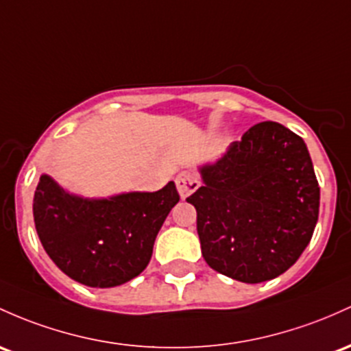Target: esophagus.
<instances>
[{
  "label": "esophagus",
  "instance_id": "esophagus-1",
  "mask_svg": "<svg viewBox=\"0 0 351 351\" xmlns=\"http://www.w3.org/2000/svg\"><path fill=\"white\" fill-rule=\"evenodd\" d=\"M199 186V178L198 175L193 171H182L176 176V188H178V193L182 198H186L193 191L198 190Z\"/></svg>",
  "mask_w": 351,
  "mask_h": 351
}]
</instances>
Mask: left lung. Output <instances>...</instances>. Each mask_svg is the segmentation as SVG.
Here are the masks:
<instances>
[{"instance_id": "left-lung-1", "label": "left lung", "mask_w": 351, "mask_h": 351, "mask_svg": "<svg viewBox=\"0 0 351 351\" xmlns=\"http://www.w3.org/2000/svg\"><path fill=\"white\" fill-rule=\"evenodd\" d=\"M196 208L203 258L243 283L276 278L298 260L318 221L319 186L305 141L275 121L250 128L202 165Z\"/></svg>"}]
</instances>
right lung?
<instances>
[{
  "mask_svg": "<svg viewBox=\"0 0 351 351\" xmlns=\"http://www.w3.org/2000/svg\"><path fill=\"white\" fill-rule=\"evenodd\" d=\"M178 202L173 182L153 193L84 198L41 175L33 217L45 252L64 275L86 287L111 288L146 268L156 234Z\"/></svg>",
  "mask_w": 351,
  "mask_h": 351,
  "instance_id": "obj_1",
  "label": "right lung"
}]
</instances>
